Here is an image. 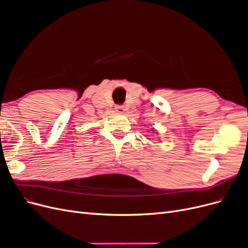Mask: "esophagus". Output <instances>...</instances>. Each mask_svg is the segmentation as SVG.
Returning <instances> with one entry per match:
<instances>
[{"mask_svg":"<svg viewBox=\"0 0 248 248\" xmlns=\"http://www.w3.org/2000/svg\"><path fill=\"white\" fill-rule=\"evenodd\" d=\"M116 111L118 112V114H123V112L125 111V108L123 106H117L116 107Z\"/></svg>","mask_w":248,"mask_h":248,"instance_id":"esophagus-1","label":"esophagus"}]
</instances>
